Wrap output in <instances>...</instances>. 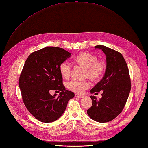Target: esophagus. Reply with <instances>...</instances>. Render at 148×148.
<instances>
[{
    "label": "esophagus",
    "instance_id": "34e87169",
    "mask_svg": "<svg viewBox=\"0 0 148 148\" xmlns=\"http://www.w3.org/2000/svg\"><path fill=\"white\" fill-rule=\"evenodd\" d=\"M75 97H79V98H83L84 97V95H79V94H75Z\"/></svg>",
    "mask_w": 148,
    "mask_h": 148
}]
</instances>
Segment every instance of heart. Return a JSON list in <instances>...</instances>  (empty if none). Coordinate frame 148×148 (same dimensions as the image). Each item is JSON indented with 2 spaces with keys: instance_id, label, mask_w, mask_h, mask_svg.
I'll return each mask as SVG.
<instances>
[{
  "instance_id": "b5f03b06",
  "label": "heart",
  "mask_w": 148,
  "mask_h": 148,
  "mask_svg": "<svg viewBox=\"0 0 148 148\" xmlns=\"http://www.w3.org/2000/svg\"><path fill=\"white\" fill-rule=\"evenodd\" d=\"M75 62L86 69L85 77L92 82L98 80L104 74L106 64L102 60H98L95 55L89 53H82L77 56ZM60 73L63 79H68L71 71V66L67 62L62 63L59 66ZM89 83L86 81L79 82L72 80L68 83L67 88L71 91L81 93L89 87Z\"/></svg>"
}]
</instances>
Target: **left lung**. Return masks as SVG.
<instances>
[{
  "label": "left lung",
  "mask_w": 148,
  "mask_h": 148,
  "mask_svg": "<svg viewBox=\"0 0 148 148\" xmlns=\"http://www.w3.org/2000/svg\"><path fill=\"white\" fill-rule=\"evenodd\" d=\"M95 48L101 49L106 55V67L103 77L90 91L95 94L103 91L101 98L97 100L95 96H90L92 104L87 114L93 120L105 123L117 117L123 110L131 91V79L121 53L104 45Z\"/></svg>",
  "instance_id": "1"
}]
</instances>
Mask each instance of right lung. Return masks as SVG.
Wrapping results in <instances>:
<instances>
[{
	"mask_svg": "<svg viewBox=\"0 0 148 148\" xmlns=\"http://www.w3.org/2000/svg\"><path fill=\"white\" fill-rule=\"evenodd\" d=\"M63 48L48 47L31 53L25 61L19 78V88L25 106L33 116L44 123L59 119L74 93L65 90L60 65L71 57ZM51 90L61 92L57 98Z\"/></svg>",
	"mask_w": 148,
	"mask_h": 148,
	"instance_id": "right-lung-1",
	"label": "right lung"
}]
</instances>
